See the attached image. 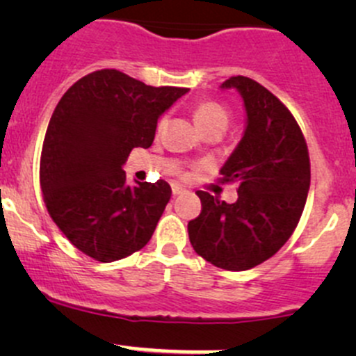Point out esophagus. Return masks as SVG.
Masks as SVG:
<instances>
[{
    "instance_id": "34e87169",
    "label": "esophagus",
    "mask_w": 356,
    "mask_h": 356,
    "mask_svg": "<svg viewBox=\"0 0 356 356\" xmlns=\"http://www.w3.org/2000/svg\"><path fill=\"white\" fill-rule=\"evenodd\" d=\"M181 193H184V188H182V186L172 184V195L177 196V195H181Z\"/></svg>"
}]
</instances>
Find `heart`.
<instances>
[{
  "label": "heart",
  "mask_w": 356,
  "mask_h": 356,
  "mask_svg": "<svg viewBox=\"0 0 356 356\" xmlns=\"http://www.w3.org/2000/svg\"><path fill=\"white\" fill-rule=\"evenodd\" d=\"M195 120L203 132L218 127L225 129L229 124V113L227 110H225L224 106L218 105V103L204 102L200 103L195 108ZM165 124H167V118L161 117L156 124V134H160V132L163 131Z\"/></svg>",
  "instance_id": "1"
}]
</instances>
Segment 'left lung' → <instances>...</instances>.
<instances>
[{"mask_svg": "<svg viewBox=\"0 0 356 356\" xmlns=\"http://www.w3.org/2000/svg\"><path fill=\"white\" fill-rule=\"evenodd\" d=\"M222 88L238 89L246 129L225 165L222 182H238V201L198 191L201 213L188 224L200 257L224 270H248L274 257L296 229L310 189L307 141L284 103L243 75Z\"/></svg>", "mask_w": 356, "mask_h": 356, "instance_id": "8db88e82", "label": "left lung"}]
</instances>
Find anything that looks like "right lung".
<instances>
[{"mask_svg":"<svg viewBox=\"0 0 356 356\" xmlns=\"http://www.w3.org/2000/svg\"><path fill=\"white\" fill-rule=\"evenodd\" d=\"M188 88H153L115 68L91 72L62 96L42 143V200L77 250L108 264L148 245L172 196L168 182L125 184L132 148H149L160 115Z\"/></svg>","mask_w":356,"mask_h":356,"instance_id":"1","label":"right lung"}]
</instances>
